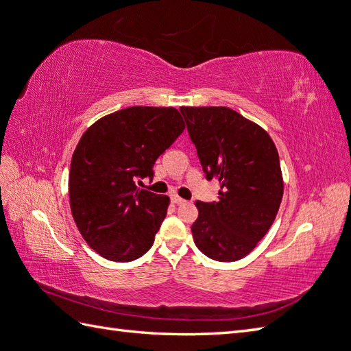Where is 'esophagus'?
<instances>
[{
    "instance_id": "obj_1",
    "label": "esophagus",
    "mask_w": 351,
    "mask_h": 351,
    "mask_svg": "<svg viewBox=\"0 0 351 351\" xmlns=\"http://www.w3.org/2000/svg\"><path fill=\"white\" fill-rule=\"evenodd\" d=\"M170 200H172V203H175V205H182V203L185 202L184 199H181V197H179V195H176V194L170 195Z\"/></svg>"
}]
</instances>
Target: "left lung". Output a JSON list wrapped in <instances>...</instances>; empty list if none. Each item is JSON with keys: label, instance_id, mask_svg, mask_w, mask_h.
Instances as JSON below:
<instances>
[{"label": "left lung", "instance_id": "left-lung-1", "mask_svg": "<svg viewBox=\"0 0 351 351\" xmlns=\"http://www.w3.org/2000/svg\"><path fill=\"white\" fill-rule=\"evenodd\" d=\"M181 113L203 172L218 179V202H195L193 239L217 262H236L256 248L281 205L284 182L276 146L265 130L229 108Z\"/></svg>", "mask_w": 351, "mask_h": 351}]
</instances>
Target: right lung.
<instances>
[{
	"instance_id": "add662e5",
	"label": "right lung",
	"mask_w": 351,
	"mask_h": 351,
	"mask_svg": "<svg viewBox=\"0 0 351 351\" xmlns=\"http://www.w3.org/2000/svg\"><path fill=\"white\" fill-rule=\"evenodd\" d=\"M175 108L133 106L89 127L71 157V215L86 243L112 262L148 251L166 218L169 197L137 186L184 132Z\"/></svg>"
}]
</instances>
